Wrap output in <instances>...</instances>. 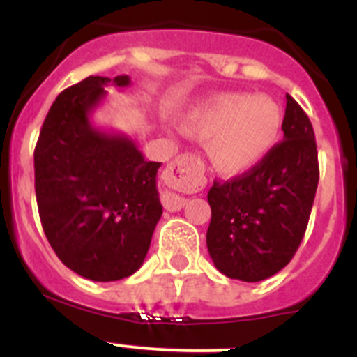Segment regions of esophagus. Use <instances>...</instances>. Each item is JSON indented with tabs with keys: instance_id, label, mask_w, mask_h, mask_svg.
<instances>
[{
	"instance_id": "esophagus-1",
	"label": "esophagus",
	"mask_w": 357,
	"mask_h": 357,
	"mask_svg": "<svg viewBox=\"0 0 357 357\" xmlns=\"http://www.w3.org/2000/svg\"><path fill=\"white\" fill-rule=\"evenodd\" d=\"M193 164H195L193 155L176 157V159L169 164L168 169H166V181L176 182L178 178H184L185 173H189L191 169L195 168ZM160 200H162L164 209H168V211H181L182 207L188 204V200H185L184 197H181V195H176V193H172V191H166V193H162Z\"/></svg>"
}]
</instances>
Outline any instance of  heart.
<instances>
[{
    "label": "heart",
    "instance_id": "b5f03b06",
    "mask_svg": "<svg viewBox=\"0 0 357 357\" xmlns=\"http://www.w3.org/2000/svg\"><path fill=\"white\" fill-rule=\"evenodd\" d=\"M282 127V107L266 94H218L182 119V130L207 144L211 166L227 176L247 173L263 162L279 143Z\"/></svg>",
    "mask_w": 357,
    "mask_h": 357
}]
</instances>
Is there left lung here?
<instances>
[{"instance_id":"left-lung-1","label":"left lung","mask_w":357,"mask_h":357,"mask_svg":"<svg viewBox=\"0 0 357 357\" xmlns=\"http://www.w3.org/2000/svg\"><path fill=\"white\" fill-rule=\"evenodd\" d=\"M284 141L254 169L207 193L211 223L207 248L229 279L259 282L291 261L307 229L318 185L313 125L286 94Z\"/></svg>"}]
</instances>
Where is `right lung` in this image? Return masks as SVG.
<instances>
[{
  "label": "right lung",
  "mask_w": 357,
  "mask_h": 357,
  "mask_svg": "<svg viewBox=\"0 0 357 357\" xmlns=\"http://www.w3.org/2000/svg\"><path fill=\"white\" fill-rule=\"evenodd\" d=\"M109 84L127 87L130 78L87 77L62 91L33 153L44 234L69 270L96 282L139 270L162 214L160 162L144 159L127 135L91 123Z\"/></svg>",
  "instance_id": "add662e5"
}]
</instances>
